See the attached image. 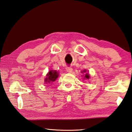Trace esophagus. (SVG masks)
<instances>
[{
	"label": "esophagus",
	"mask_w": 132,
	"mask_h": 132,
	"mask_svg": "<svg viewBox=\"0 0 132 132\" xmlns=\"http://www.w3.org/2000/svg\"><path fill=\"white\" fill-rule=\"evenodd\" d=\"M66 69H67V72L69 73H71L73 71V69L72 67H67Z\"/></svg>",
	"instance_id": "obj_1"
}]
</instances>
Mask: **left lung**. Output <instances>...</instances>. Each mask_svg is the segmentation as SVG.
<instances>
[{"label": "left lung", "instance_id": "1", "mask_svg": "<svg viewBox=\"0 0 132 132\" xmlns=\"http://www.w3.org/2000/svg\"><path fill=\"white\" fill-rule=\"evenodd\" d=\"M86 72V70H84V71H82V73H84V72ZM89 74H88V73H86L85 74V76H84V79H89Z\"/></svg>", "mask_w": 132, "mask_h": 132}]
</instances>
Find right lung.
<instances>
[{
    "mask_svg": "<svg viewBox=\"0 0 132 132\" xmlns=\"http://www.w3.org/2000/svg\"><path fill=\"white\" fill-rule=\"evenodd\" d=\"M58 77V73L57 71L50 70L48 74L46 75V78H45V82L50 83L52 82H54Z\"/></svg>",
    "mask_w": 132,
    "mask_h": 132,
    "instance_id": "obj_1",
    "label": "right lung"
}]
</instances>
